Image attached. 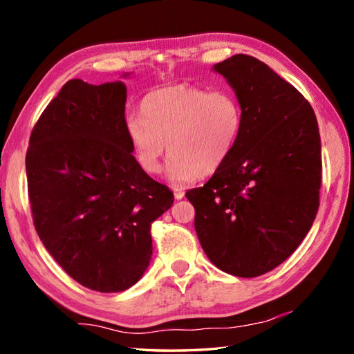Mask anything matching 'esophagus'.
Instances as JSON below:
<instances>
[{"instance_id": "obj_1", "label": "esophagus", "mask_w": 354, "mask_h": 354, "mask_svg": "<svg viewBox=\"0 0 354 354\" xmlns=\"http://www.w3.org/2000/svg\"><path fill=\"white\" fill-rule=\"evenodd\" d=\"M173 194H175V199H183L184 198V190L183 189H175V190H173Z\"/></svg>"}]
</instances>
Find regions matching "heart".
Segmentation results:
<instances>
[{"instance_id":"heart-1","label":"heart","mask_w":354,"mask_h":354,"mask_svg":"<svg viewBox=\"0 0 354 354\" xmlns=\"http://www.w3.org/2000/svg\"><path fill=\"white\" fill-rule=\"evenodd\" d=\"M141 118L127 122L141 169L158 175L170 153L169 176L175 184L212 175L234 147L242 127V109L228 91H212L179 84L149 93L141 102Z\"/></svg>"}]
</instances>
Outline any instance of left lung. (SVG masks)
<instances>
[{
	"instance_id": "8db88e82",
	"label": "left lung",
	"mask_w": 354,
	"mask_h": 354,
	"mask_svg": "<svg viewBox=\"0 0 354 354\" xmlns=\"http://www.w3.org/2000/svg\"><path fill=\"white\" fill-rule=\"evenodd\" d=\"M213 70L234 89L242 127L209 181L185 196L213 265L252 278L281 265L317 217L322 169L318 122L303 94L259 59L234 55Z\"/></svg>"
}]
</instances>
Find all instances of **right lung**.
<instances>
[{"label":"right lung","instance_id":"1","mask_svg":"<svg viewBox=\"0 0 354 354\" xmlns=\"http://www.w3.org/2000/svg\"><path fill=\"white\" fill-rule=\"evenodd\" d=\"M124 104L123 82L68 80L35 124L26 156L41 242L71 278L104 293L142 277L150 227L175 201L132 155Z\"/></svg>","mask_w":354,"mask_h":354}]
</instances>
